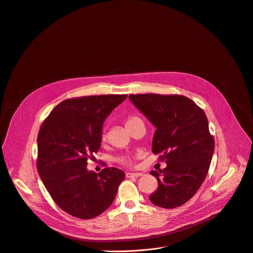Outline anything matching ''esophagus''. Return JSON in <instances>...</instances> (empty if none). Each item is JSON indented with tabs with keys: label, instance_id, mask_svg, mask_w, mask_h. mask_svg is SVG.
I'll return each instance as SVG.
<instances>
[{
	"label": "esophagus",
	"instance_id": "obj_1",
	"mask_svg": "<svg viewBox=\"0 0 253 253\" xmlns=\"http://www.w3.org/2000/svg\"><path fill=\"white\" fill-rule=\"evenodd\" d=\"M140 175H142L141 172H126L127 178H138Z\"/></svg>",
	"mask_w": 253,
	"mask_h": 253
}]
</instances>
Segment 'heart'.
<instances>
[{
  "mask_svg": "<svg viewBox=\"0 0 253 253\" xmlns=\"http://www.w3.org/2000/svg\"><path fill=\"white\" fill-rule=\"evenodd\" d=\"M137 120H140L138 117H135V116H130L127 118L126 120V125H129L131 123L135 122V121ZM106 138V134H105V131H103V134H102V139H105ZM116 161L120 164H122V166H126V167H130L132 166L133 163V156H130V155H122V156H119Z\"/></svg>",
  "mask_w": 253,
  "mask_h": 253,
  "instance_id": "1",
  "label": "heart"
}]
</instances>
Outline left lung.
Listing matches in <instances>:
<instances>
[{"label": "left lung", "instance_id": "obj_1", "mask_svg": "<svg viewBox=\"0 0 253 253\" xmlns=\"http://www.w3.org/2000/svg\"><path fill=\"white\" fill-rule=\"evenodd\" d=\"M130 100L156 127L152 152L166 161L163 170L150 173L158 181L150 201L164 209L184 205L205 181L215 148L203 109L182 95L136 94Z\"/></svg>", "mask_w": 253, "mask_h": 253}]
</instances>
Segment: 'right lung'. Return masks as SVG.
<instances>
[{
  "mask_svg": "<svg viewBox=\"0 0 253 253\" xmlns=\"http://www.w3.org/2000/svg\"><path fill=\"white\" fill-rule=\"evenodd\" d=\"M127 95L69 98L54 107L39 129L37 170L51 199L76 218L91 219L114 202L125 173L116 168L86 169L101 146L106 117Z\"/></svg>",
  "mask_w": 253,
  "mask_h": 253,
  "instance_id": "1",
  "label": "right lung"
}]
</instances>
